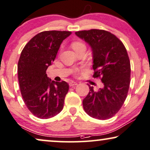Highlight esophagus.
I'll use <instances>...</instances> for the list:
<instances>
[{
	"label": "esophagus",
	"mask_w": 150,
	"mask_h": 150,
	"mask_svg": "<svg viewBox=\"0 0 150 150\" xmlns=\"http://www.w3.org/2000/svg\"><path fill=\"white\" fill-rule=\"evenodd\" d=\"M77 85V83L76 82V81H71V82L69 83V86H76Z\"/></svg>",
	"instance_id": "34e87169"
}]
</instances>
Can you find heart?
<instances>
[{
    "mask_svg": "<svg viewBox=\"0 0 150 150\" xmlns=\"http://www.w3.org/2000/svg\"><path fill=\"white\" fill-rule=\"evenodd\" d=\"M83 46H85L84 44L82 43V42H80V41H75V42H73V43H72V47H73L74 50L78 49V48L81 47H83ZM75 73H78L79 70H78V69H76V70H75Z\"/></svg>",
    "mask_w": 150,
    "mask_h": 150,
    "instance_id": "obj_1",
    "label": "heart"
}]
</instances>
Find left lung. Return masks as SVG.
Masks as SVG:
<instances>
[{
	"label": "left lung",
	"mask_w": 150,
	"mask_h": 150,
	"mask_svg": "<svg viewBox=\"0 0 150 150\" xmlns=\"http://www.w3.org/2000/svg\"><path fill=\"white\" fill-rule=\"evenodd\" d=\"M75 34L91 47L93 77L103 83L98 91L89 85L83 109L93 118L108 119L121 109L128 93L131 68L126 49L118 38L105 30H83Z\"/></svg>",
	"instance_id": "left-lung-1"
}]
</instances>
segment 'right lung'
<instances>
[{
	"label": "right lung",
	"mask_w": 150,
	"mask_h": 150,
	"mask_svg": "<svg viewBox=\"0 0 150 150\" xmlns=\"http://www.w3.org/2000/svg\"><path fill=\"white\" fill-rule=\"evenodd\" d=\"M71 31H45L25 46L18 63L21 93L27 108L40 119H49L63 109L69 86L64 81H51L47 68L55 60L64 40Z\"/></svg>",
	"instance_id": "add662e5"
}]
</instances>
